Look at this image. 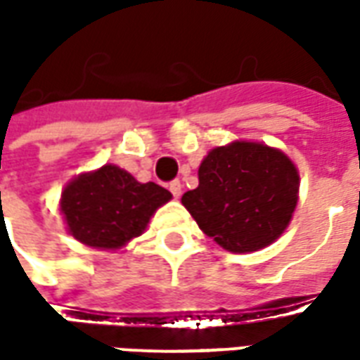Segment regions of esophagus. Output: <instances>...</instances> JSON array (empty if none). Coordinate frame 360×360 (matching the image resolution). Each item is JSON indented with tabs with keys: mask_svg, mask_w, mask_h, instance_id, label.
Instances as JSON below:
<instances>
[{
	"mask_svg": "<svg viewBox=\"0 0 360 360\" xmlns=\"http://www.w3.org/2000/svg\"><path fill=\"white\" fill-rule=\"evenodd\" d=\"M168 190H170V193H172L174 198H180V193H182V184H180V180H172V182L168 184Z\"/></svg>",
	"mask_w": 360,
	"mask_h": 360,
	"instance_id": "34e87169",
	"label": "esophagus"
}]
</instances>
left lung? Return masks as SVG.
I'll return each instance as SVG.
<instances>
[{"mask_svg": "<svg viewBox=\"0 0 360 360\" xmlns=\"http://www.w3.org/2000/svg\"><path fill=\"white\" fill-rule=\"evenodd\" d=\"M200 186L182 195L203 233L234 254L279 238L298 200V172L287 155L262 143L217 147L200 167Z\"/></svg>", "mask_w": 360, "mask_h": 360, "instance_id": "left-lung-1", "label": "left lung"}]
</instances>
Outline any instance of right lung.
Returning a JSON list of instances; mask_svg holds the SVG:
<instances>
[{
    "label": "right lung",
    "mask_w": 360,
    "mask_h": 360,
    "mask_svg": "<svg viewBox=\"0 0 360 360\" xmlns=\"http://www.w3.org/2000/svg\"><path fill=\"white\" fill-rule=\"evenodd\" d=\"M170 198L162 186L141 184L126 170L106 165L65 186L62 213L73 238L116 250L143 233L153 213Z\"/></svg>",
    "instance_id": "right-lung-1"
}]
</instances>
